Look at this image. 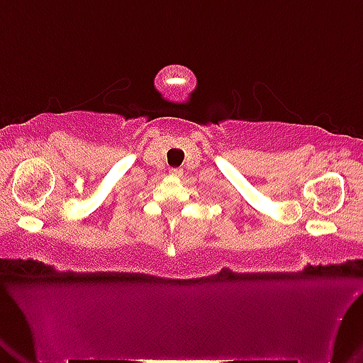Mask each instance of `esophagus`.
<instances>
[{
	"label": "esophagus",
	"mask_w": 363,
	"mask_h": 363,
	"mask_svg": "<svg viewBox=\"0 0 363 363\" xmlns=\"http://www.w3.org/2000/svg\"><path fill=\"white\" fill-rule=\"evenodd\" d=\"M169 174L174 176V177H181L182 176V169L181 168H172V169H169Z\"/></svg>",
	"instance_id": "1"
}]
</instances>
